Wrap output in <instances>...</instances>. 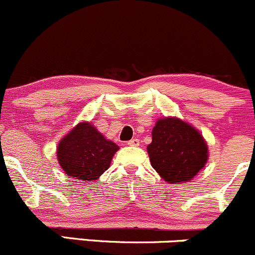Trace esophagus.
<instances>
[{
    "label": "esophagus",
    "instance_id": "34e87169",
    "mask_svg": "<svg viewBox=\"0 0 255 255\" xmlns=\"http://www.w3.org/2000/svg\"><path fill=\"white\" fill-rule=\"evenodd\" d=\"M128 145L129 146H138L139 145V140L138 139H130L129 141H128Z\"/></svg>",
    "mask_w": 255,
    "mask_h": 255
}]
</instances>
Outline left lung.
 <instances>
[{
    "label": "left lung",
    "mask_w": 255,
    "mask_h": 255,
    "mask_svg": "<svg viewBox=\"0 0 255 255\" xmlns=\"http://www.w3.org/2000/svg\"><path fill=\"white\" fill-rule=\"evenodd\" d=\"M151 135L146 148L150 162L168 183L191 181L208 161V145L203 135L177 117L157 121Z\"/></svg>",
    "instance_id": "8db88e82"
}]
</instances>
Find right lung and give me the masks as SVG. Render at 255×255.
<instances>
[{
	"label": "right lung",
	"mask_w": 255,
	"mask_h": 255,
	"mask_svg": "<svg viewBox=\"0 0 255 255\" xmlns=\"http://www.w3.org/2000/svg\"><path fill=\"white\" fill-rule=\"evenodd\" d=\"M119 145L89 122H80L57 145V160L69 178L96 181L110 167Z\"/></svg>",
	"instance_id": "right-lung-1"
}]
</instances>
